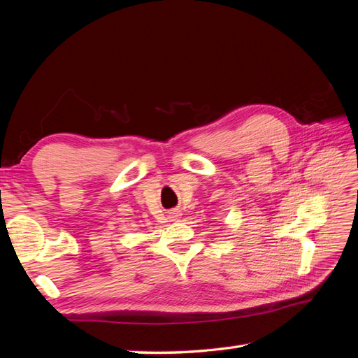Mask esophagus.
Segmentation results:
<instances>
[{
  "instance_id": "obj_1",
  "label": "esophagus",
  "mask_w": 358,
  "mask_h": 358,
  "mask_svg": "<svg viewBox=\"0 0 358 358\" xmlns=\"http://www.w3.org/2000/svg\"><path fill=\"white\" fill-rule=\"evenodd\" d=\"M176 216H178V215H176Z\"/></svg>"
}]
</instances>
